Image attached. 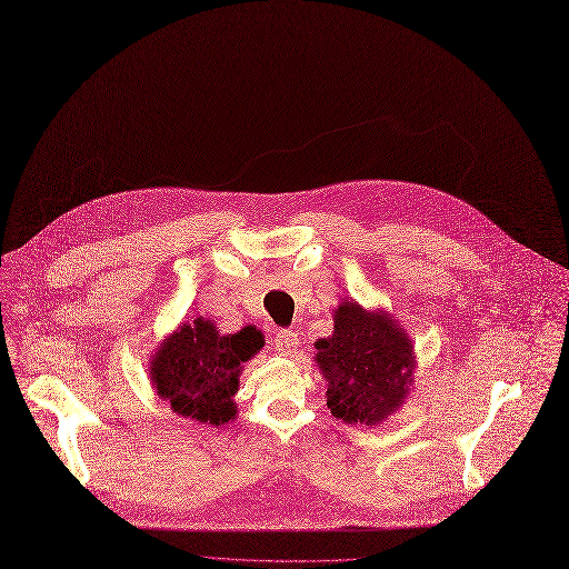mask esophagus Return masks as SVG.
<instances>
[{
    "instance_id": "esophagus-1",
    "label": "esophagus",
    "mask_w": 569,
    "mask_h": 569,
    "mask_svg": "<svg viewBox=\"0 0 569 569\" xmlns=\"http://www.w3.org/2000/svg\"><path fill=\"white\" fill-rule=\"evenodd\" d=\"M297 345H299V336L290 329H281L274 336V351L281 356H290L292 351H297Z\"/></svg>"
}]
</instances>
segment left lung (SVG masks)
<instances>
[{
  "label": "left lung",
  "mask_w": 569,
  "mask_h": 569,
  "mask_svg": "<svg viewBox=\"0 0 569 569\" xmlns=\"http://www.w3.org/2000/svg\"><path fill=\"white\" fill-rule=\"evenodd\" d=\"M333 336L316 342L327 379V406L347 425H381L406 401L416 370L410 338L386 313L345 299Z\"/></svg>",
  "instance_id": "8db88e82"
}]
</instances>
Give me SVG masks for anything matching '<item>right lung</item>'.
I'll use <instances>...</instances> for the list:
<instances>
[{"label": "right lung", "instance_id": "1", "mask_svg": "<svg viewBox=\"0 0 569 569\" xmlns=\"http://www.w3.org/2000/svg\"><path fill=\"white\" fill-rule=\"evenodd\" d=\"M263 333L244 327L238 333H218L209 318H194L168 336L149 363L151 386L181 418L222 427L236 420L240 372L263 349Z\"/></svg>", "mask_w": 569, "mask_h": 569}]
</instances>
